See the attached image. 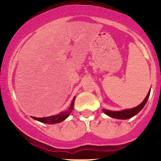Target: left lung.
I'll use <instances>...</instances> for the list:
<instances>
[{"label":"left lung","instance_id":"left-lung-1","mask_svg":"<svg viewBox=\"0 0 161 161\" xmlns=\"http://www.w3.org/2000/svg\"><path fill=\"white\" fill-rule=\"evenodd\" d=\"M150 91L148 92V94H147V96L145 97V100L140 104L138 106L136 107V108H132V109H128V110H121V111H111V110H103V112L105 114L110 116V117L116 118V119H129V118L132 117L135 115L139 113L142 110V109L144 108L146 102H147V99H148L149 95H150Z\"/></svg>","mask_w":161,"mask_h":161}]
</instances>
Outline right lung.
Listing matches in <instances>:
<instances>
[{
  "mask_svg": "<svg viewBox=\"0 0 161 161\" xmlns=\"http://www.w3.org/2000/svg\"><path fill=\"white\" fill-rule=\"evenodd\" d=\"M75 98V97H73V101H72L71 105H70L69 109H67V110H65V111L61 112L60 114H57V115L47 116V117H42V118H38V117H34V116H32V118L34 119H36V120L42 122V123H47V124H55V123H60V122L64 121V119H66V118L69 116V114H71L72 110H73Z\"/></svg>",
  "mask_w": 161,
  "mask_h": 161,
  "instance_id": "add662e5",
  "label": "right lung"
}]
</instances>
